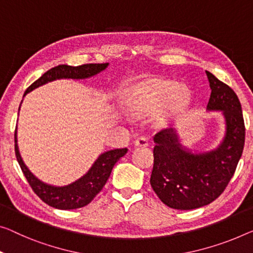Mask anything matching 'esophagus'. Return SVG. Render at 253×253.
Returning a JSON list of instances; mask_svg holds the SVG:
<instances>
[{
	"mask_svg": "<svg viewBox=\"0 0 253 253\" xmlns=\"http://www.w3.org/2000/svg\"><path fill=\"white\" fill-rule=\"evenodd\" d=\"M148 145H149V141H148V138L144 136L137 137L136 141H135V146H141V148H144V146H148Z\"/></svg>",
	"mask_w": 253,
	"mask_h": 253,
	"instance_id": "esophagus-1",
	"label": "esophagus"
}]
</instances>
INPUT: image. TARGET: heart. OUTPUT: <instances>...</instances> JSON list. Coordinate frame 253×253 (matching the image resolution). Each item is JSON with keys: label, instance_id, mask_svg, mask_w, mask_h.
Returning a JSON list of instances; mask_svg holds the SVG:
<instances>
[{"label": "heart", "instance_id": "b5f03b06", "mask_svg": "<svg viewBox=\"0 0 253 253\" xmlns=\"http://www.w3.org/2000/svg\"><path fill=\"white\" fill-rule=\"evenodd\" d=\"M190 94L176 82L149 79L135 86L128 93L125 107L130 115L144 117L156 116L158 125L165 126L175 120L187 107Z\"/></svg>", "mask_w": 253, "mask_h": 253}]
</instances>
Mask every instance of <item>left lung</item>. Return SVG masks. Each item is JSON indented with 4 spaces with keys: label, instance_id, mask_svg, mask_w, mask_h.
<instances>
[{
    "label": "left lung",
    "instance_id": "left-lung-1",
    "mask_svg": "<svg viewBox=\"0 0 253 253\" xmlns=\"http://www.w3.org/2000/svg\"><path fill=\"white\" fill-rule=\"evenodd\" d=\"M211 94L208 110L223 111L226 120L224 141L216 150L193 154L180 145L175 129L154 135L153 168L150 183L166 206L191 210L214 201L227 187L242 156L246 126L237 95L209 71Z\"/></svg>",
    "mask_w": 253,
    "mask_h": 253
}]
</instances>
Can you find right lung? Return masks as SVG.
I'll return each instance as SVG.
<instances>
[{"instance_id": "obj_1", "label": "right lung", "mask_w": 253, "mask_h": 253, "mask_svg": "<svg viewBox=\"0 0 253 253\" xmlns=\"http://www.w3.org/2000/svg\"><path fill=\"white\" fill-rule=\"evenodd\" d=\"M107 67L108 63H86V65L77 67L67 65L56 66L47 70L42 77H40L36 82H34L26 89L25 95L34 88L46 84L48 82L55 81V79L88 78L99 74L100 71L104 70ZM14 152H16L17 160L26 179H27L30 187L35 192L37 197L42 200L43 202L46 203V205L53 207V208L70 210L87 206L100 193L101 190L105 185V183H107L115 164L120 158L125 156L127 153V149H115L102 153L84 176L81 177V178L73 184L61 187L47 185V184L37 179L29 171V169L26 167V165L21 159L20 153H19L17 144V130L14 133Z\"/></svg>"}]
</instances>
